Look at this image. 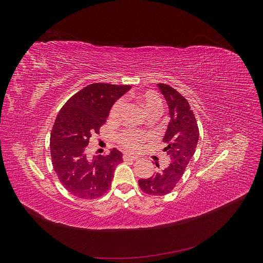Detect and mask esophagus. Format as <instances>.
Listing matches in <instances>:
<instances>
[{"label": "esophagus", "instance_id": "esophagus-1", "mask_svg": "<svg viewBox=\"0 0 263 263\" xmlns=\"http://www.w3.org/2000/svg\"><path fill=\"white\" fill-rule=\"evenodd\" d=\"M123 159H124L125 161H127V160H132V161L138 160V158L136 156H132L130 154H124L123 155Z\"/></svg>", "mask_w": 263, "mask_h": 263}]
</instances>
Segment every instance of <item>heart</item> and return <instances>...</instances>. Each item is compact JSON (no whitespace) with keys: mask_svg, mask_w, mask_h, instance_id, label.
Here are the masks:
<instances>
[{"mask_svg":"<svg viewBox=\"0 0 263 263\" xmlns=\"http://www.w3.org/2000/svg\"><path fill=\"white\" fill-rule=\"evenodd\" d=\"M139 101L145 107V109L148 112V114H151L154 112H160L161 109V100L157 94L153 92H146L144 94L139 95ZM125 103L123 100L117 101L114 106L112 107V110L109 113V118L112 121H117L121 117L122 112L124 109ZM148 138L146 134H142L137 130H125L118 136V141L124 148L135 151L138 150L140 146L144 144V141Z\"/></svg>","mask_w":263,"mask_h":263,"instance_id":"1","label":"heart"}]
</instances>
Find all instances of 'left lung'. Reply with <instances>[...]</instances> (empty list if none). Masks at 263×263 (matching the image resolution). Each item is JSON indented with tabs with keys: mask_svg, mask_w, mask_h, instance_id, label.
<instances>
[{
	"mask_svg": "<svg viewBox=\"0 0 263 263\" xmlns=\"http://www.w3.org/2000/svg\"><path fill=\"white\" fill-rule=\"evenodd\" d=\"M158 87L169 107L170 122L162 138L169 163L150 178L138 181L142 192L149 195H165L178 184L195 153L200 136L195 116L185 98L168 84L158 83ZM155 163L160 168L158 162Z\"/></svg>",
	"mask_w": 263,
	"mask_h": 263,
	"instance_id": "8db88e82",
	"label": "left lung"
}]
</instances>
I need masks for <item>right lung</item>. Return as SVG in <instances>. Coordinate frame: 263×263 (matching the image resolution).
Listing matches in <instances>:
<instances>
[{
	"mask_svg": "<svg viewBox=\"0 0 263 263\" xmlns=\"http://www.w3.org/2000/svg\"><path fill=\"white\" fill-rule=\"evenodd\" d=\"M130 85L94 83L69 99L55 118L50 136L53 169L69 192L80 198H97L112 184L115 168L123 161L116 148L106 156L86 155L92 134L99 133L115 102Z\"/></svg>",
	"mask_w": 263,
	"mask_h": 263,
	"instance_id": "right-lung-1",
	"label": "right lung"
}]
</instances>
